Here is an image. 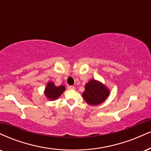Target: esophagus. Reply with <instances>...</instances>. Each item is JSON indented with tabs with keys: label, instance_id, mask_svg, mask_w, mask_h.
Returning <instances> with one entry per match:
<instances>
[{
	"label": "esophagus",
	"instance_id": "1",
	"mask_svg": "<svg viewBox=\"0 0 151 151\" xmlns=\"http://www.w3.org/2000/svg\"><path fill=\"white\" fill-rule=\"evenodd\" d=\"M68 89L74 90V89H75V87H74V86H68Z\"/></svg>",
	"mask_w": 151,
	"mask_h": 151
}]
</instances>
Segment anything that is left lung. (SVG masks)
<instances>
[{
	"instance_id": "left-lung-1",
	"label": "left lung",
	"mask_w": 151,
	"mask_h": 151,
	"mask_svg": "<svg viewBox=\"0 0 151 151\" xmlns=\"http://www.w3.org/2000/svg\"><path fill=\"white\" fill-rule=\"evenodd\" d=\"M110 89L104 83L92 79L85 85L82 96L87 104L94 106L104 102L110 96Z\"/></svg>"
}]
</instances>
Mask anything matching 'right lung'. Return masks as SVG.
I'll use <instances>...</instances> for the list:
<instances>
[{"label":"right lung","instance_id":"add662e5","mask_svg":"<svg viewBox=\"0 0 151 151\" xmlns=\"http://www.w3.org/2000/svg\"><path fill=\"white\" fill-rule=\"evenodd\" d=\"M65 91V86L63 85L57 86L53 81H48L44 89V95L50 101H55L63 94Z\"/></svg>","mask_w":151,"mask_h":151}]
</instances>
